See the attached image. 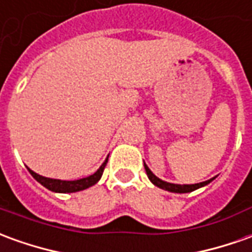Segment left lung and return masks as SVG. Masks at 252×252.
<instances>
[{
	"label": "left lung",
	"instance_id": "obj_1",
	"mask_svg": "<svg viewBox=\"0 0 252 252\" xmlns=\"http://www.w3.org/2000/svg\"><path fill=\"white\" fill-rule=\"evenodd\" d=\"M144 169H146V173H147V177L149 180L157 186L158 188H162L165 191H169V192H175V193H187V192H192L195 189H198L200 187H205L207 186L209 183H212L214 180V177L210 179V180L202 181V183H196V184H173V183H168V181L161 180L159 177H157L153 172H151L149 166L144 163Z\"/></svg>",
	"mask_w": 252,
	"mask_h": 252
}]
</instances>
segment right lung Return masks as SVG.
Listing matches in <instances>:
<instances>
[{
  "instance_id": "obj_1",
  "label": "right lung",
  "mask_w": 252,
  "mask_h": 252,
  "mask_svg": "<svg viewBox=\"0 0 252 252\" xmlns=\"http://www.w3.org/2000/svg\"><path fill=\"white\" fill-rule=\"evenodd\" d=\"M108 158L105 159V162L102 163L95 173H93L91 176H87V177H83V179H79V180L66 181V180H59V179H50V177H43V176L35 173L34 170H31L30 168L27 169L35 180L38 181V183H40L43 187H46L47 189L53 191V192H61V193L77 192V191H83V189H86V188L94 186V184H96L98 181L101 180L102 173H103V169H105L106 162H108Z\"/></svg>"
}]
</instances>
